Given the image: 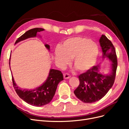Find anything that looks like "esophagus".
Wrapping results in <instances>:
<instances>
[{
    "label": "esophagus",
    "instance_id": "obj_1",
    "mask_svg": "<svg viewBox=\"0 0 129 129\" xmlns=\"http://www.w3.org/2000/svg\"><path fill=\"white\" fill-rule=\"evenodd\" d=\"M63 77L65 79H69V78L71 77V76L68 73H64V74H63Z\"/></svg>",
    "mask_w": 129,
    "mask_h": 129
}]
</instances>
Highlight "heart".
Here are the masks:
<instances>
[{
	"mask_svg": "<svg viewBox=\"0 0 129 129\" xmlns=\"http://www.w3.org/2000/svg\"><path fill=\"white\" fill-rule=\"evenodd\" d=\"M95 42L84 37H73L66 40L55 50V60L62 66L73 58V64L77 71L83 72L95 65L99 54Z\"/></svg>",
	"mask_w": 129,
	"mask_h": 129,
	"instance_id": "1",
	"label": "heart"
}]
</instances>
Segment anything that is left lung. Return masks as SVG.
Returning a JSON list of instances; mask_svg holds the SVG:
<instances>
[{
  "mask_svg": "<svg viewBox=\"0 0 129 129\" xmlns=\"http://www.w3.org/2000/svg\"><path fill=\"white\" fill-rule=\"evenodd\" d=\"M103 52V57L112 62L111 73L104 75L99 72V65L94 66L79 76L80 84L74 90V94L84 103H91L102 99L114 83L117 67V58L115 47L104 35L100 39Z\"/></svg>",
  "mask_w": 129,
  "mask_h": 129,
  "instance_id": "8db88e82",
  "label": "left lung"
}]
</instances>
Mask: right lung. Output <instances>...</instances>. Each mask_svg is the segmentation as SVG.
Wrapping results in <instances>:
<instances>
[{"label": "right lung", "mask_w": 129, "mask_h": 129, "mask_svg": "<svg viewBox=\"0 0 129 129\" xmlns=\"http://www.w3.org/2000/svg\"><path fill=\"white\" fill-rule=\"evenodd\" d=\"M44 30V29L41 28H35L29 29L18 38L15 44L27 38L36 37L38 32H40ZM45 47L49 49L50 47L48 45H45ZM63 80V74L61 71L58 70L50 69L47 79L44 84L36 89L28 90L19 88L15 84L12 77L13 87L18 95L26 103L37 107L44 106L52 101L55 95L58 83Z\"/></svg>", "instance_id": "1"}]
</instances>
